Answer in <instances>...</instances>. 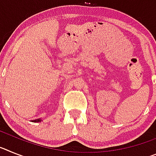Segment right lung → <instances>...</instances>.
I'll list each match as a JSON object with an SVG mask.
<instances>
[{
  "instance_id": "add662e5",
  "label": "right lung",
  "mask_w": 156,
  "mask_h": 156,
  "mask_svg": "<svg viewBox=\"0 0 156 156\" xmlns=\"http://www.w3.org/2000/svg\"><path fill=\"white\" fill-rule=\"evenodd\" d=\"M41 119H35V120H34V122H41Z\"/></svg>"
}]
</instances>
